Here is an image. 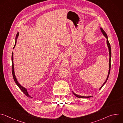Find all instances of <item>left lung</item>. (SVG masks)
I'll use <instances>...</instances> for the list:
<instances>
[{"mask_svg": "<svg viewBox=\"0 0 123 123\" xmlns=\"http://www.w3.org/2000/svg\"><path fill=\"white\" fill-rule=\"evenodd\" d=\"M100 29H101V31H102V32L103 33V35L104 36L106 37V38L107 39V45H108V48H109V54H110V60H109V68H109V73H108V76H107V79H106V80L105 81V82L104 83V84H103V85L101 86V87L100 88V90L102 88V87H103V86L105 84V83H106V82L107 81V80H108V78H109V75H110V71H111V45H110V43H109V40H108V36H107V33H106V32H105L104 31V30L102 28H100ZM73 92V93H74V94L76 96V97H78V98H90V97H91L92 96H80V95H77L76 94H75V93H74V92Z\"/></svg>", "mask_w": 123, "mask_h": 123, "instance_id": "left-lung-1", "label": "left lung"}]
</instances>
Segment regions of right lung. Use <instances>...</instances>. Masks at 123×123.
Masks as SVG:
<instances>
[{"label": "right lung", "mask_w": 123, "mask_h": 123, "mask_svg": "<svg viewBox=\"0 0 123 123\" xmlns=\"http://www.w3.org/2000/svg\"><path fill=\"white\" fill-rule=\"evenodd\" d=\"M18 35H19V32H17V33L16 34V38H15V45L14 46V47L13 48L15 47V45H16V39L17 38V37H18ZM13 52L12 53V76H13V79H14V82H15L16 84L17 85V86H18L19 89L21 90V91H22V92L28 97H31L29 94V93H28V92H27V90L26 89H25V87H23L22 86H21L19 83L18 82V81H17L16 78V77H15V74H14V66H13Z\"/></svg>", "instance_id": "obj_1"}]
</instances>
